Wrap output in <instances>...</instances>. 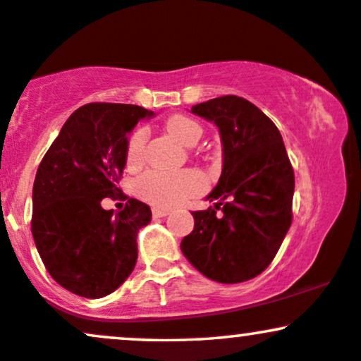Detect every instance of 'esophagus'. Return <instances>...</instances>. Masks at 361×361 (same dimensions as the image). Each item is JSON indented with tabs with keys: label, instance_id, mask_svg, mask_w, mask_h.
<instances>
[{
	"label": "esophagus",
	"instance_id": "1",
	"mask_svg": "<svg viewBox=\"0 0 361 361\" xmlns=\"http://www.w3.org/2000/svg\"><path fill=\"white\" fill-rule=\"evenodd\" d=\"M152 215H154L156 219L166 217V215H169V210H166V209H152Z\"/></svg>",
	"mask_w": 361,
	"mask_h": 361
}]
</instances>
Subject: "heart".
I'll list each match as a JSON object with an SVG mask.
<instances>
[{"label":"heart","instance_id":"b5f03b06","mask_svg":"<svg viewBox=\"0 0 361 361\" xmlns=\"http://www.w3.org/2000/svg\"><path fill=\"white\" fill-rule=\"evenodd\" d=\"M166 132L183 146L192 147L202 137V127L185 115H173L166 122ZM147 132L139 128L130 135L126 151L128 166H137L142 161ZM205 188V178L195 169L180 173L149 171L135 183L139 197L157 207H175Z\"/></svg>","mask_w":361,"mask_h":361}]
</instances>
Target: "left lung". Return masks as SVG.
<instances>
[{
	"instance_id": "left-lung-1",
	"label": "left lung",
	"mask_w": 361,
	"mask_h": 361,
	"mask_svg": "<svg viewBox=\"0 0 361 361\" xmlns=\"http://www.w3.org/2000/svg\"><path fill=\"white\" fill-rule=\"evenodd\" d=\"M192 114L219 128L222 173L207 195L214 207L192 212L195 227L181 252L207 279L241 283L271 263L288 233L292 164L280 130L251 102L227 94L198 103Z\"/></svg>"
}]
</instances>
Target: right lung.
<instances>
[{"instance_id": "right-lung-1", "label": "right lung", "mask_w": 361, "mask_h": 361, "mask_svg": "<svg viewBox=\"0 0 361 361\" xmlns=\"http://www.w3.org/2000/svg\"><path fill=\"white\" fill-rule=\"evenodd\" d=\"M154 111L122 103H90L66 120L37 169L32 234L45 268L61 287L100 299L128 279L137 233L151 209L128 198L114 214L102 200L117 193L128 134Z\"/></svg>"}]
</instances>
